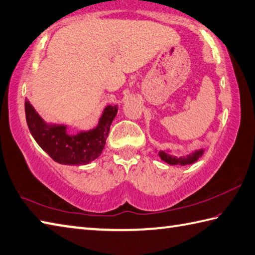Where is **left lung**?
Instances as JSON below:
<instances>
[{"mask_svg":"<svg viewBox=\"0 0 255 255\" xmlns=\"http://www.w3.org/2000/svg\"><path fill=\"white\" fill-rule=\"evenodd\" d=\"M204 153V149H199V150H194L184 156H174L170 150H160L158 151L159 157L162 161L167 162L170 166H176V164H180V166H186V164H192L198 161L199 158H201Z\"/></svg>","mask_w":255,"mask_h":255,"instance_id":"1","label":"left lung"}]
</instances>
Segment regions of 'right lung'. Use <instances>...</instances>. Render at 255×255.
<instances>
[{
  "label": "right lung",
  "instance_id": "1",
  "mask_svg": "<svg viewBox=\"0 0 255 255\" xmlns=\"http://www.w3.org/2000/svg\"><path fill=\"white\" fill-rule=\"evenodd\" d=\"M117 112V105H107L96 127L71 133L68 125L45 122L25 99L26 123L35 141L54 161L69 166L88 164L101 156Z\"/></svg>",
  "mask_w": 255,
  "mask_h": 255
}]
</instances>
